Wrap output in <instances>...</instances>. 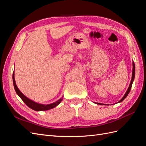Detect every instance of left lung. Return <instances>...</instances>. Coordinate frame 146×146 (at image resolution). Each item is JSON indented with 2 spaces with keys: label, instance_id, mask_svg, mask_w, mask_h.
Returning <instances> with one entry per match:
<instances>
[{
  "label": "left lung",
  "instance_id": "obj_1",
  "mask_svg": "<svg viewBox=\"0 0 146 146\" xmlns=\"http://www.w3.org/2000/svg\"><path fill=\"white\" fill-rule=\"evenodd\" d=\"M135 63H134V61H133V72H132V77H131V82H130V85H129V88H128V90L127 91V92H125V95L123 96V98H122V99L119 102H121L123 101V100H124L126 97L128 96V94H129V93L130 91V90L131 88V86H132V83H133V82L134 80V78H135ZM98 105H103L102 104H100V103H96Z\"/></svg>",
  "mask_w": 146,
  "mask_h": 146
}]
</instances>
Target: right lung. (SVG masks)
Listing matches in <instances>:
<instances>
[{
  "instance_id": "right-lung-1",
  "label": "right lung",
  "mask_w": 146,
  "mask_h": 146,
  "mask_svg": "<svg viewBox=\"0 0 146 146\" xmlns=\"http://www.w3.org/2000/svg\"><path fill=\"white\" fill-rule=\"evenodd\" d=\"M15 74L14 72H13V85H14V88L17 94L18 95L21 99L24 101V102L29 107H30L31 109H32L33 110H35V111H46V110H48L54 108V107H56L58 105L63 99V98H61L60 99H59L58 101L55 102L51 104H48V105H43V104H39L38 103L35 102L31 100L29 98H27V97L25 96L22 92L19 91L18 89V88L17 87L16 83H15Z\"/></svg>"
}]
</instances>
